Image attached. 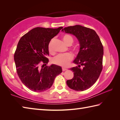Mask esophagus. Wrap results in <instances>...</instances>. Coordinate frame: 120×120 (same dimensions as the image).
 I'll list each match as a JSON object with an SVG mask.
<instances>
[{
	"instance_id": "esophagus-1",
	"label": "esophagus",
	"mask_w": 120,
	"mask_h": 120,
	"mask_svg": "<svg viewBox=\"0 0 120 120\" xmlns=\"http://www.w3.org/2000/svg\"><path fill=\"white\" fill-rule=\"evenodd\" d=\"M66 70H67V68H62V71H65Z\"/></svg>"
}]
</instances>
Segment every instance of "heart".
Masks as SVG:
<instances>
[{
  "label": "heart",
  "instance_id": "1",
  "mask_svg": "<svg viewBox=\"0 0 120 120\" xmlns=\"http://www.w3.org/2000/svg\"><path fill=\"white\" fill-rule=\"evenodd\" d=\"M62 40L63 42L67 46H71L72 44L74 42V40L73 38L70 35L68 34H64L62 37ZM52 40H51L49 43L48 45V49L49 52L52 53ZM74 52H77V49L76 48H74L73 49ZM73 56L72 54L70 53H66L64 54L59 55L56 56L53 59V62L56 64H57L61 66H67L70 61L72 59Z\"/></svg>",
  "mask_w": 120,
  "mask_h": 120
}]
</instances>
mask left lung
Wrapping results in <instances>:
<instances>
[{
	"mask_svg": "<svg viewBox=\"0 0 120 120\" xmlns=\"http://www.w3.org/2000/svg\"><path fill=\"white\" fill-rule=\"evenodd\" d=\"M61 31L75 36L80 45L73 61L77 66L71 68L74 77L67 81V85L75 91H85L95 83L102 71L103 45L96 32L89 28L78 25L65 27Z\"/></svg>",
	"mask_w": 120,
	"mask_h": 120,
	"instance_id": "8db88e82",
	"label": "left lung"
}]
</instances>
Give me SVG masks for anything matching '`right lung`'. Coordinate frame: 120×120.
<instances>
[{"label":"right lung","mask_w":120,"mask_h":120,"mask_svg":"<svg viewBox=\"0 0 120 120\" xmlns=\"http://www.w3.org/2000/svg\"><path fill=\"white\" fill-rule=\"evenodd\" d=\"M62 27L58 28L37 27L19 40L14 56L17 74L24 85L30 90L40 92L49 89L56 76L62 72L60 66L49 67L41 63L48 62V45Z\"/></svg>","instance_id":"add662e5"}]
</instances>
